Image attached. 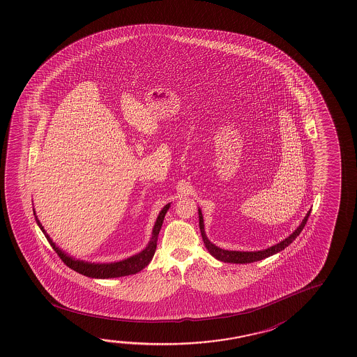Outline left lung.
<instances>
[{
    "mask_svg": "<svg viewBox=\"0 0 357 357\" xmlns=\"http://www.w3.org/2000/svg\"><path fill=\"white\" fill-rule=\"evenodd\" d=\"M310 213H311V211H309V213L305 216L303 222L300 224V227H298L289 238L282 240L281 243L276 244V245L271 246L269 249L261 250V252H229V250H222L220 248H218V246L214 245V244H211V241L206 238V235H205L204 222H203V216H202L200 209H199V227H200L202 238L204 240L205 248L208 249V252H211V255L215 257V259L220 260V261H224V263L249 264L254 263V261H259V260H263L265 257H271V255H274L276 252L284 250L287 246L290 245L292 241L296 239L298 234L303 231L305 224H306L307 219H309Z\"/></svg>",
    "mask_w": 357,
    "mask_h": 357,
    "instance_id": "left-lung-1",
    "label": "left lung"
}]
</instances>
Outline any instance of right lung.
<instances>
[{"mask_svg": "<svg viewBox=\"0 0 357 357\" xmlns=\"http://www.w3.org/2000/svg\"><path fill=\"white\" fill-rule=\"evenodd\" d=\"M170 204H167L164 206L162 211L159 213L158 219L155 222V225L153 228L152 239L149 241V244L146 246V249L143 252L137 254L135 257H129L122 261H118V263L112 264H91L86 263V261H79V260H73L72 257H67L65 252H61L57 246L54 245L51 238L48 236L47 233L45 231V229L41 225L40 220L37 219L36 216V222L38 224V227L41 228L42 231L45 236L47 238L48 243L51 244L53 248V250L57 252L59 259L63 261V263L70 268L72 270H75L79 274L86 275L89 278H97V279H109V278H119V276H126V275H132L141 271L142 269H144L148 264L151 263L153 257H154V252L157 249V241H158L159 231L162 228V224H163L164 216L167 214V211L169 209Z\"/></svg>", "mask_w": 357, "mask_h": 357, "instance_id": "obj_1", "label": "right lung"}]
</instances>
